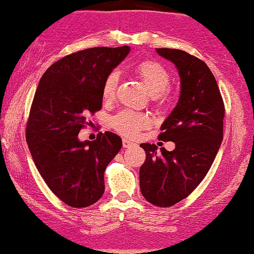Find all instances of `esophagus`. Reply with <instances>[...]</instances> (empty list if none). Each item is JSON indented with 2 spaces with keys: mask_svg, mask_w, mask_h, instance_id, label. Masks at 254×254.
Listing matches in <instances>:
<instances>
[{
  "mask_svg": "<svg viewBox=\"0 0 254 254\" xmlns=\"http://www.w3.org/2000/svg\"><path fill=\"white\" fill-rule=\"evenodd\" d=\"M123 145H124V148H129V147H131V145H134V142L128 140V138H124Z\"/></svg>",
  "mask_w": 254,
  "mask_h": 254,
  "instance_id": "1",
  "label": "esophagus"
}]
</instances>
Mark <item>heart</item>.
<instances>
[{
  "instance_id": "1",
  "label": "heart",
  "mask_w": 254,
  "mask_h": 254,
  "mask_svg": "<svg viewBox=\"0 0 254 254\" xmlns=\"http://www.w3.org/2000/svg\"><path fill=\"white\" fill-rule=\"evenodd\" d=\"M138 78L144 83L151 99L156 105H165L170 102L168 86L170 84V74L164 65L154 60H143L134 67ZM119 83V75L117 71L110 72L103 84V99L112 100ZM111 125L118 133L127 137H135L140 130L150 126V119L143 113L125 110L117 113L111 119Z\"/></svg>"
}]
</instances>
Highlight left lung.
<instances>
[{"mask_svg": "<svg viewBox=\"0 0 254 254\" xmlns=\"http://www.w3.org/2000/svg\"><path fill=\"white\" fill-rule=\"evenodd\" d=\"M156 52L175 64L180 76L179 100L158 135L176 148L157 151V145L140 144L147 155L140 187L151 204L171 207L189 196L209 171L223 140L225 111L216 79L202 60L173 48Z\"/></svg>", "mask_w": 254, "mask_h": 254, "instance_id": "8db88e82", "label": "left lung"}]
</instances>
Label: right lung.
I'll return each instance as SVG.
<instances>
[{
  "instance_id": "1",
  "label": "right lung",
  "mask_w": 254,
  "mask_h": 254,
  "mask_svg": "<svg viewBox=\"0 0 254 254\" xmlns=\"http://www.w3.org/2000/svg\"><path fill=\"white\" fill-rule=\"evenodd\" d=\"M130 48L93 47L51 65L38 84L26 124V142L40 176L61 201L89 207L103 196L104 172L123 147L117 134L79 141L86 117L102 109L103 84Z\"/></svg>"
}]
</instances>
